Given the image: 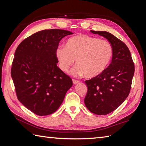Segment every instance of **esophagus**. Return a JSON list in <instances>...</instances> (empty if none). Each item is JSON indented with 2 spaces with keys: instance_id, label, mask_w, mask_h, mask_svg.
I'll return each mask as SVG.
<instances>
[{
  "instance_id": "obj_1",
  "label": "esophagus",
  "mask_w": 146,
  "mask_h": 146,
  "mask_svg": "<svg viewBox=\"0 0 146 146\" xmlns=\"http://www.w3.org/2000/svg\"><path fill=\"white\" fill-rule=\"evenodd\" d=\"M79 82V81L77 80H75V79H73V83L74 84H78Z\"/></svg>"
}]
</instances>
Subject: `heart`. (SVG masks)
Masks as SVG:
<instances>
[{"instance_id":"1","label":"heart","mask_w":146,"mask_h":146,"mask_svg":"<svg viewBox=\"0 0 146 146\" xmlns=\"http://www.w3.org/2000/svg\"><path fill=\"white\" fill-rule=\"evenodd\" d=\"M113 55L111 44L108 41L86 35H78L69 38L66 46H59L55 55L59 67L67 71L76 59L78 66L71 71L73 75H84L94 78L105 71Z\"/></svg>"}]
</instances>
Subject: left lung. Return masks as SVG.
<instances>
[{
  "label": "left lung",
  "mask_w": 146,
  "mask_h": 146,
  "mask_svg": "<svg viewBox=\"0 0 146 146\" xmlns=\"http://www.w3.org/2000/svg\"><path fill=\"white\" fill-rule=\"evenodd\" d=\"M108 39L113 48L111 62L99 76L86 80L84 103L91 113L106 115L115 111L129 95L135 65L127 46L111 33L91 31Z\"/></svg>",
  "instance_id": "8db88e82"
}]
</instances>
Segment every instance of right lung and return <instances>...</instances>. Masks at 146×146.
Returning a JSON list of instances; mask_svg holds the SVG:
<instances>
[{"label":"right lung","mask_w":146,"mask_h":146,"mask_svg":"<svg viewBox=\"0 0 146 146\" xmlns=\"http://www.w3.org/2000/svg\"><path fill=\"white\" fill-rule=\"evenodd\" d=\"M72 34L45 29L24 39L16 49L11 75L17 98L35 114L55 112L73 86L71 78L56 66L55 55L62 38Z\"/></svg>","instance_id":"right-lung-1"}]
</instances>
